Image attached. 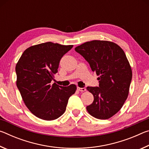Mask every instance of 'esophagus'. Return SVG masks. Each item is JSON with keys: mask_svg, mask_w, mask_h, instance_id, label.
Wrapping results in <instances>:
<instances>
[{"mask_svg": "<svg viewBox=\"0 0 149 149\" xmlns=\"http://www.w3.org/2000/svg\"><path fill=\"white\" fill-rule=\"evenodd\" d=\"M77 90L79 91H81V92H84L86 91V89L85 88H81V87H77Z\"/></svg>", "mask_w": 149, "mask_h": 149, "instance_id": "obj_1", "label": "esophagus"}]
</instances>
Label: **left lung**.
I'll use <instances>...</instances> for the list:
<instances>
[{"label": "left lung", "mask_w": 149, "mask_h": 149, "mask_svg": "<svg viewBox=\"0 0 149 149\" xmlns=\"http://www.w3.org/2000/svg\"><path fill=\"white\" fill-rule=\"evenodd\" d=\"M75 50L99 76V87H87L94 97L87 110L97 119H108L122 108L129 94L132 70L125 52L114 42L99 40L85 42Z\"/></svg>", "instance_id": "obj_1"}]
</instances>
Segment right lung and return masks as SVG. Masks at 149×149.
I'll list each match as a JSON object with an SVG mask.
<instances>
[{"label":"right lung","mask_w":149,"mask_h":149,"mask_svg":"<svg viewBox=\"0 0 149 149\" xmlns=\"http://www.w3.org/2000/svg\"><path fill=\"white\" fill-rule=\"evenodd\" d=\"M72 47L52 42L33 45L25 50L16 64L17 87L25 104L37 118L50 121L61 116L77 89L74 84H50L60 59Z\"/></svg>","instance_id":"1"}]
</instances>
